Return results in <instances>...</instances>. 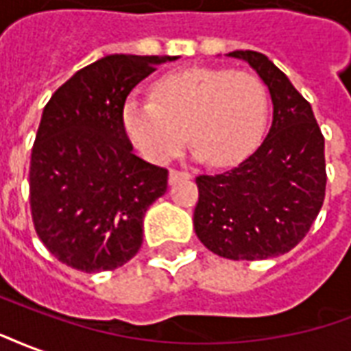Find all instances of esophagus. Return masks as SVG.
I'll return each instance as SVG.
<instances>
[{
    "label": "esophagus",
    "mask_w": 351,
    "mask_h": 351,
    "mask_svg": "<svg viewBox=\"0 0 351 351\" xmlns=\"http://www.w3.org/2000/svg\"><path fill=\"white\" fill-rule=\"evenodd\" d=\"M193 176L185 170H170V176H168V181H170V185L173 183H178V181H183V179H191Z\"/></svg>",
    "instance_id": "esophagus-1"
}]
</instances>
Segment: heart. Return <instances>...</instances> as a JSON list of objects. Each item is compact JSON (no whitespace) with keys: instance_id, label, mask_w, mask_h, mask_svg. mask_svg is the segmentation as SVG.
Returning a JSON list of instances; mask_svg holds the SVG:
<instances>
[{"instance_id":"b5f03b06","label":"heart","mask_w":351,"mask_h":351,"mask_svg":"<svg viewBox=\"0 0 351 351\" xmlns=\"http://www.w3.org/2000/svg\"><path fill=\"white\" fill-rule=\"evenodd\" d=\"M269 119V93L256 74L186 69L160 78L153 101L129 99L123 127L153 162H168L189 140L209 165H234L256 149Z\"/></svg>"}]
</instances>
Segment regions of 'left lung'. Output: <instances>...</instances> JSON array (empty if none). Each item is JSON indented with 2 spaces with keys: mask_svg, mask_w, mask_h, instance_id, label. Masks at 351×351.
Returning a JSON list of instances; mask_svg holds the SVG:
<instances>
[{
  "mask_svg": "<svg viewBox=\"0 0 351 351\" xmlns=\"http://www.w3.org/2000/svg\"><path fill=\"white\" fill-rule=\"evenodd\" d=\"M228 56L260 74L273 101V123L241 165L196 178L194 232L222 258L265 260L293 249L316 221L326 198V142L311 102L267 56Z\"/></svg>",
  "mask_w": 351,
  "mask_h": 351,
  "instance_id": "8db88e82",
  "label": "left lung"
}]
</instances>
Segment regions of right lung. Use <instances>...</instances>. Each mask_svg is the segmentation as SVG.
Instances as JSON below:
<instances>
[{"label": "right lung", "instance_id": "1", "mask_svg": "<svg viewBox=\"0 0 351 351\" xmlns=\"http://www.w3.org/2000/svg\"><path fill=\"white\" fill-rule=\"evenodd\" d=\"M173 60L106 56L69 78L43 110L29 166L33 226L74 269L114 271L142 247L144 215L166 193L168 170L132 153L123 108L158 63Z\"/></svg>", "mask_w": 351, "mask_h": 351}]
</instances>
